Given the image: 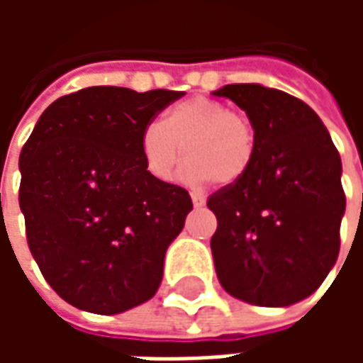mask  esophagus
<instances>
[{"mask_svg": "<svg viewBox=\"0 0 363 363\" xmlns=\"http://www.w3.org/2000/svg\"><path fill=\"white\" fill-rule=\"evenodd\" d=\"M192 204H194V208H204L206 198L202 194H192Z\"/></svg>", "mask_w": 363, "mask_h": 363, "instance_id": "34e87169", "label": "esophagus"}]
</instances>
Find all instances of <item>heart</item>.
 I'll return each mask as SVG.
<instances>
[{
  "mask_svg": "<svg viewBox=\"0 0 363 363\" xmlns=\"http://www.w3.org/2000/svg\"><path fill=\"white\" fill-rule=\"evenodd\" d=\"M179 179L192 189L218 181L233 184L251 169L257 134L251 120L210 96L174 104L163 122L145 124L140 135L143 163L155 179L169 182L182 157Z\"/></svg>",
  "mask_w": 363,
  "mask_h": 363,
  "instance_id": "1",
  "label": "heart"
}]
</instances>
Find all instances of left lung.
I'll return each instance as SVG.
<instances>
[{
  "label": "left lung",
  "instance_id": "left-lung-1",
  "mask_svg": "<svg viewBox=\"0 0 363 363\" xmlns=\"http://www.w3.org/2000/svg\"><path fill=\"white\" fill-rule=\"evenodd\" d=\"M212 95L247 112L257 134L251 169L208 200L216 272L229 296L288 307L311 296L338 259L342 161L323 120L296 96L259 83Z\"/></svg>",
  "mask_w": 363,
  "mask_h": 363
}]
</instances>
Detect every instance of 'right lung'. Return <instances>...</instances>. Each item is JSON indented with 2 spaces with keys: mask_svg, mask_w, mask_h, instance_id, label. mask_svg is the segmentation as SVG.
<instances>
[{
  "mask_svg": "<svg viewBox=\"0 0 363 363\" xmlns=\"http://www.w3.org/2000/svg\"><path fill=\"white\" fill-rule=\"evenodd\" d=\"M182 95L103 85L60 96L21 151L28 249L54 291L77 309L116 315L159 289L192 200L147 171L140 135Z\"/></svg>",
  "mask_w": 363,
  "mask_h": 363,
  "instance_id": "obj_1",
  "label": "right lung"
}]
</instances>
